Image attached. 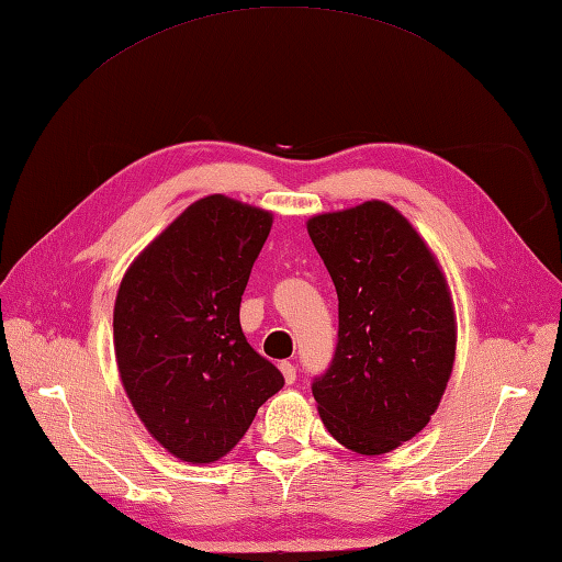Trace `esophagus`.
Listing matches in <instances>:
<instances>
[{
    "instance_id": "esophagus-1",
    "label": "esophagus",
    "mask_w": 562,
    "mask_h": 562,
    "mask_svg": "<svg viewBox=\"0 0 562 562\" xmlns=\"http://www.w3.org/2000/svg\"><path fill=\"white\" fill-rule=\"evenodd\" d=\"M280 371H282V375H284V383H286V385H292V383L296 381V367H294V363L282 361V363H280Z\"/></svg>"
}]
</instances>
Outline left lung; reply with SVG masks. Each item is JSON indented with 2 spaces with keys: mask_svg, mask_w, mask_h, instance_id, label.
I'll use <instances>...</instances> for the list:
<instances>
[{
  "mask_svg": "<svg viewBox=\"0 0 562 562\" xmlns=\"http://www.w3.org/2000/svg\"><path fill=\"white\" fill-rule=\"evenodd\" d=\"M306 229L340 302L333 363L313 383L321 422L351 452H393L430 422L454 367L446 272L385 201L313 215Z\"/></svg>",
  "mask_w": 562,
  "mask_h": 562,
  "instance_id": "left-lung-1",
  "label": "left lung"
}]
</instances>
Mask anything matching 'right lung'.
<instances>
[{
    "mask_svg": "<svg viewBox=\"0 0 562 562\" xmlns=\"http://www.w3.org/2000/svg\"><path fill=\"white\" fill-rule=\"evenodd\" d=\"M270 227L263 207L205 195L134 258L116 292L114 357L126 397L181 462L225 458L284 385L239 323Z\"/></svg>",
    "mask_w": 562,
    "mask_h": 562,
    "instance_id": "obj_1",
    "label": "right lung"
}]
</instances>
